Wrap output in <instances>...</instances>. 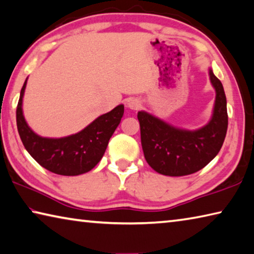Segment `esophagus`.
Segmentation results:
<instances>
[{
  "label": "esophagus",
  "mask_w": 254,
  "mask_h": 254,
  "mask_svg": "<svg viewBox=\"0 0 254 254\" xmlns=\"http://www.w3.org/2000/svg\"><path fill=\"white\" fill-rule=\"evenodd\" d=\"M127 105L128 109L135 111V110H139L141 107V102L137 100V98H130V100L127 101Z\"/></svg>",
  "instance_id": "obj_1"
}]
</instances>
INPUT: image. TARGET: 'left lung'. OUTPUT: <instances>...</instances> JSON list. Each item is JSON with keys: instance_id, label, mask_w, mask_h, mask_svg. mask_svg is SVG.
<instances>
[{"instance_id": "left-lung-1", "label": "left lung", "mask_w": 254, "mask_h": 254, "mask_svg": "<svg viewBox=\"0 0 254 254\" xmlns=\"http://www.w3.org/2000/svg\"><path fill=\"white\" fill-rule=\"evenodd\" d=\"M215 88L213 114L206 126L190 131L176 127L148 112H137L144 158L157 173L179 177L203 169L220 152L227 131L226 96L209 68Z\"/></svg>"}]
</instances>
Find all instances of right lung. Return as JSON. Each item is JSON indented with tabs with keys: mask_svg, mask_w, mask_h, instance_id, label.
Masks as SVG:
<instances>
[{
	"mask_svg": "<svg viewBox=\"0 0 254 254\" xmlns=\"http://www.w3.org/2000/svg\"><path fill=\"white\" fill-rule=\"evenodd\" d=\"M27 80L21 89L16 107V126L25 150L40 166L54 174L78 176L88 173L103 158L111 136L121 122L124 105L120 104L101 115L75 134L64 137L40 136L31 130L23 115L22 101Z\"/></svg>",
	"mask_w": 254,
	"mask_h": 254,
	"instance_id": "1",
	"label": "right lung"
}]
</instances>
